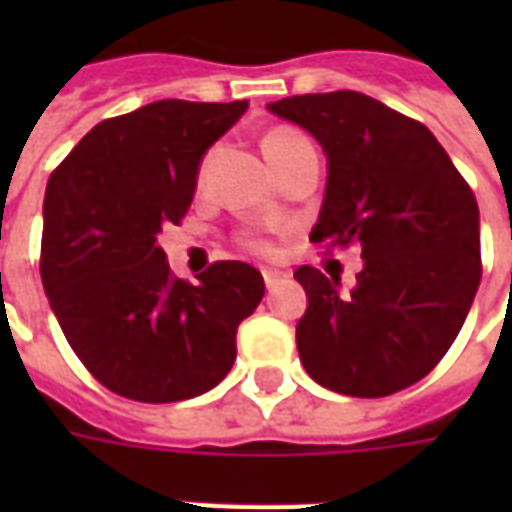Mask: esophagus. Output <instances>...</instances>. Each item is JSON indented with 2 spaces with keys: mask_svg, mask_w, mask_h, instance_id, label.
<instances>
[{
  "mask_svg": "<svg viewBox=\"0 0 512 512\" xmlns=\"http://www.w3.org/2000/svg\"><path fill=\"white\" fill-rule=\"evenodd\" d=\"M263 279H266V288L274 290L285 282V274H279V271H263Z\"/></svg>",
  "mask_w": 512,
  "mask_h": 512,
  "instance_id": "obj_1",
  "label": "esophagus"
}]
</instances>
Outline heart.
<instances>
[{"label":"heart","instance_id":"1","mask_svg":"<svg viewBox=\"0 0 512 512\" xmlns=\"http://www.w3.org/2000/svg\"><path fill=\"white\" fill-rule=\"evenodd\" d=\"M293 139H301L296 131H290V128H277V131H271V134L263 139V150H266V156H271L277 147L288 145V142H293ZM205 169H200V178ZM244 244L252 249V252H257V255H271L274 252V246H271V241H266V238H257V235H249V238H244Z\"/></svg>","mask_w":512,"mask_h":512}]
</instances>
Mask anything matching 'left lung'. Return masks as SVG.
<instances>
[{"instance_id":"1","label":"left lung","mask_w":512,"mask_h":512,"mask_svg":"<svg viewBox=\"0 0 512 512\" xmlns=\"http://www.w3.org/2000/svg\"><path fill=\"white\" fill-rule=\"evenodd\" d=\"M329 158L312 244L362 246L356 288L301 266L296 326L304 370L332 392L386 397L450 351L483 277L480 211L447 150L419 120L354 90L268 104Z\"/></svg>"}]
</instances>
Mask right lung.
Returning a JSON list of instances; mask_svg holds the SVG:
<instances>
[{
  "label": "right lung",
  "mask_w": 512,
  "mask_h": 512,
  "mask_svg": "<svg viewBox=\"0 0 512 512\" xmlns=\"http://www.w3.org/2000/svg\"><path fill=\"white\" fill-rule=\"evenodd\" d=\"M246 101H156L109 117L51 172L40 279L73 354L115 395L175 403L235 362V332L266 293L260 271L216 260L169 271L158 233L189 211L205 150Z\"/></svg>",
  "instance_id": "right-lung-1"
}]
</instances>
